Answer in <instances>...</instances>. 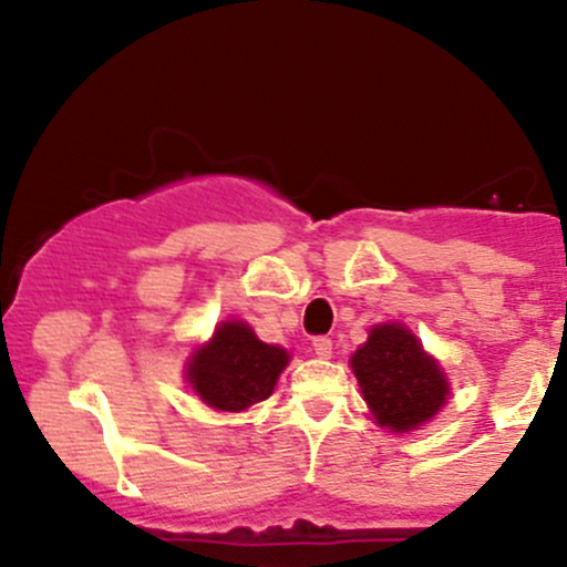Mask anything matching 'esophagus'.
I'll return each mask as SVG.
<instances>
[{
	"label": "esophagus",
	"mask_w": 567,
	"mask_h": 567,
	"mask_svg": "<svg viewBox=\"0 0 567 567\" xmlns=\"http://www.w3.org/2000/svg\"><path fill=\"white\" fill-rule=\"evenodd\" d=\"M311 347H315V354L322 357V360H328V357L333 354V341H330L328 336H317L315 341H311Z\"/></svg>",
	"instance_id": "1"
}]
</instances>
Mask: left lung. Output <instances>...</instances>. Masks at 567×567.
Returning <instances> with one entry per match:
<instances>
[{
  "instance_id": "obj_1",
  "label": "left lung",
  "mask_w": 567,
  "mask_h": 567,
  "mask_svg": "<svg viewBox=\"0 0 567 567\" xmlns=\"http://www.w3.org/2000/svg\"><path fill=\"white\" fill-rule=\"evenodd\" d=\"M351 368L379 424L394 432L426 424L445 405V375L402 324H375Z\"/></svg>"
}]
</instances>
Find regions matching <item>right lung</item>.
<instances>
[{"label": "right lung", "instance_id": "add662e5", "mask_svg": "<svg viewBox=\"0 0 567 567\" xmlns=\"http://www.w3.org/2000/svg\"><path fill=\"white\" fill-rule=\"evenodd\" d=\"M288 360V351L258 341L245 322H224L194 354L186 379L210 408L239 413L269 400Z\"/></svg>", "mask_w": 567, "mask_h": 567}]
</instances>
